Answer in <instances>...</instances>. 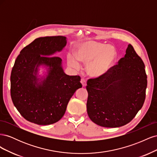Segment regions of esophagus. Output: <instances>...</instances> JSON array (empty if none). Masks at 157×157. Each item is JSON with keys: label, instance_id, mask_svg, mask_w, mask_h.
I'll return each mask as SVG.
<instances>
[{"label": "esophagus", "instance_id": "obj_1", "mask_svg": "<svg viewBox=\"0 0 157 157\" xmlns=\"http://www.w3.org/2000/svg\"><path fill=\"white\" fill-rule=\"evenodd\" d=\"M80 82H81V84H82V86L83 87H85V86H86V80H85L84 78H82L81 79V81H80Z\"/></svg>", "mask_w": 157, "mask_h": 157}]
</instances>
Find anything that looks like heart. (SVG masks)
Returning <instances> with one entry per match:
<instances>
[{"label":"heart","instance_id":"obj_1","mask_svg":"<svg viewBox=\"0 0 157 157\" xmlns=\"http://www.w3.org/2000/svg\"><path fill=\"white\" fill-rule=\"evenodd\" d=\"M117 58V52L113 46L95 41H88L78 45L75 56H67L71 67L79 70V62L86 63L87 73L94 78L103 77L112 68Z\"/></svg>","mask_w":157,"mask_h":157}]
</instances>
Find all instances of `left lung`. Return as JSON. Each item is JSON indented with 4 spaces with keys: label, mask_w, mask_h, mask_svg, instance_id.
Instances as JSON below:
<instances>
[{
    "label": "left lung",
    "mask_w": 157,
    "mask_h": 157,
    "mask_svg": "<svg viewBox=\"0 0 157 157\" xmlns=\"http://www.w3.org/2000/svg\"><path fill=\"white\" fill-rule=\"evenodd\" d=\"M147 78L144 61L128 44L124 57L117 65L103 77L88 80L89 118L107 128L129 123L144 103Z\"/></svg>",
    "instance_id": "1"
}]
</instances>
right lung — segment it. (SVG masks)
Segmentation results:
<instances>
[{
  "mask_svg": "<svg viewBox=\"0 0 157 157\" xmlns=\"http://www.w3.org/2000/svg\"><path fill=\"white\" fill-rule=\"evenodd\" d=\"M67 44L63 36L40 37L23 48L17 57L10 76V93L14 106L27 121L49 125L63 117L71 98L82 88L79 76L66 75L62 60L53 56ZM40 65L46 77H37Z\"/></svg>",
  "mask_w": 157,
  "mask_h": 157,
  "instance_id": "add662e5",
  "label": "right lung"
}]
</instances>
